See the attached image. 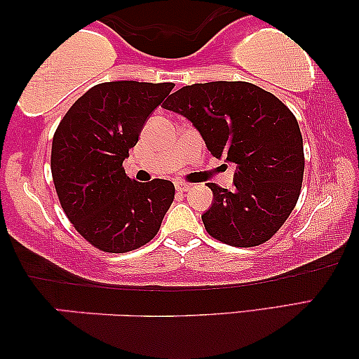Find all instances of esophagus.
<instances>
[{
	"label": "esophagus",
	"instance_id": "1",
	"mask_svg": "<svg viewBox=\"0 0 359 359\" xmlns=\"http://www.w3.org/2000/svg\"><path fill=\"white\" fill-rule=\"evenodd\" d=\"M175 188H176V191H181V193H183V191H188V189H191V184L184 183V181H176V183H175Z\"/></svg>",
	"mask_w": 359,
	"mask_h": 359
}]
</instances>
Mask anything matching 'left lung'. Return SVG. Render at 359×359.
Masks as SVG:
<instances>
[{
	"label": "left lung",
	"instance_id": "obj_1",
	"mask_svg": "<svg viewBox=\"0 0 359 359\" xmlns=\"http://www.w3.org/2000/svg\"><path fill=\"white\" fill-rule=\"evenodd\" d=\"M163 107L193 122L212 156L235 165L232 191L209 183L214 203L201 215L208 233L232 247L268 242L302 186V135L292 112L247 81L183 86Z\"/></svg>",
	"mask_w": 359,
	"mask_h": 359
}]
</instances>
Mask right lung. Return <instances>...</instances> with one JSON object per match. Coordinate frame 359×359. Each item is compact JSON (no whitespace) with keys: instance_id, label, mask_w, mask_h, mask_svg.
<instances>
[{"instance_id":"right-lung-1","label":"right lung","mask_w":359,"mask_h":359,"mask_svg":"<svg viewBox=\"0 0 359 359\" xmlns=\"http://www.w3.org/2000/svg\"><path fill=\"white\" fill-rule=\"evenodd\" d=\"M173 83L109 81L78 97L52 142V176L67 217L107 253L150 242L175 199L168 180L139 183L122 168Z\"/></svg>"}]
</instances>
